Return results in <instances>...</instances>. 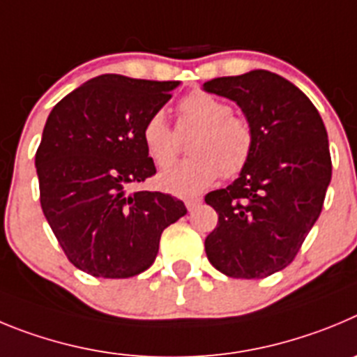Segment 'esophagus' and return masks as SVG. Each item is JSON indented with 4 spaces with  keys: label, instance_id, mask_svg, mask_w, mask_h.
I'll return each mask as SVG.
<instances>
[{
    "label": "esophagus",
    "instance_id": "esophagus-1",
    "mask_svg": "<svg viewBox=\"0 0 357 357\" xmlns=\"http://www.w3.org/2000/svg\"><path fill=\"white\" fill-rule=\"evenodd\" d=\"M201 202H202V199H201V197H195V199H186V201H185V204H186V210H188V211H194L195 208H197V206H201Z\"/></svg>",
    "mask_w": 357,
    "mask_h": 357
}]
</instances>
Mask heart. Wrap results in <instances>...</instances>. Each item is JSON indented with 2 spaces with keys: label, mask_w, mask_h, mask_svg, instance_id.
<instances>
[{
  "label": "heart",
  "mask_w": 357,
  "mask_h": 357,
  "mask_svg": "<svg viewBox=\"0 0 357 357\" xmlns=\"http://www.w3.org/2000/svg\"><path fill=\"white\" fill-rule=\"evenodd\" d=\"M176 131H195L188 146L190 160L167 169L158 176V185L169 194L195 195L217 181L238 176L255 151V130L242 115L231 114L222 99L204 91H194L179 101ZM169 126L165 115L155 112L142 126L146 151L156 167H169L178 156L179 139Z\"/></svg>",
  "instance_id": "b5f03b06"
}]
</instances>
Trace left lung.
<instances>
[{
  "label": "left lung",
  "instance_id": "obj_1",
  "mask_svg": "<svg viewBox=\"0 0 357 357\" xmlns=\"http://www.w3.org/2000/svg\"><path fill=\"white\" fill-rule=\"evenodd\" d=\"M204 91L236 102L255 130L240 178L204 197L218 213L206 256L229 278L263 279L294 261L320 217L333 172L326 126L303 91L268 70L215 78Z\"/></svg>",
  "mask_w": 357,
  "mask_h": 357
}]
</instances>
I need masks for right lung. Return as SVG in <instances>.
<instances>
[{"label": "right lung", "mask_w": 357, "mask_h": 357, "mask_svg": "<svg viewBox=\"0 0 357 357\" xmlns=\"http://www.w3.org/2000/svg\"><path fill=\"white\" fill-rule=\"evenodd\" d=\"M178 85L101 75L51 110L35 155L40 206L79 271L107 279L147 271L163 229L186 213L169 194L128 192L156 174L142 126Z\"/></svg>", "instance_id": "obj_1"}]
</instances>
